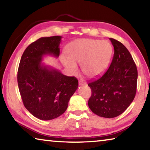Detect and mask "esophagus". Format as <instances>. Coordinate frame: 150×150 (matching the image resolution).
<instances>
[{
    "label": "esophagus",
    "mask_w": 150,
    "mask_h": 150,
    "mask_svg": "<svg viewBox=\"0 0 150 150\" xmlns=\"http://www.w3.org/2000/svg\"><path fill=\"white\" fill-rule=\"evenodd\" d=\"M79 85H81V86H82V85H86V82H85L84 80L81 79V80L79 81Z\"/></svg>",
    "instance_id": "esophagus-1"
}]
</instances>
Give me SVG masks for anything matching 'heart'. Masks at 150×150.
Segmentation results:
<instances>
[{
    "mask_svg": "<svg viewBox=\"0 0 150 150\" xmlns=\"http://www.w3.org/2000/svg\"><path fill=\"white\" fill-rule=\"evenodd\" d=\"M69 55L63 54L62 61L71 73H76L81 64L83 72L88 77H96L105 71L110 62L112 48L106 40L81 38L71 42L67 47Z\"/></svg>",
    "mask_w": 150,
    "mask_h": 150,
    "instance_id": "obj_1",
    "label": "heart"
}]
</instances>
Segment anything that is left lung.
Wrapping results in <instances>:
<instances>
[{"label":"left lung","mask_w":150,"mask_h":150,"mask_svg":"<svg viewBox=\"0 0 150 150\" xmlns=\"http://www.w3.org/2000/svg\"><path fill=\"white\" fill-rule=\"evenodd\" d=\"M110 40L115 49L111 64L103 76L88 84L92 92L88 107L95 115L107 118L120 115L132 103L138 79L130 53L121 42Z\"/></svg>","instance_id":"1"}]
</instances>
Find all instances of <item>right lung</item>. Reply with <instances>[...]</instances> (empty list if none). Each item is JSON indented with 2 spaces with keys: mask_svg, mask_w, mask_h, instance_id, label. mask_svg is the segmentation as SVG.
Here are the masks:
<instances>
[{
  "mask_svg": "<svg viewBox=\"0 0 150 150\" xmlns=\"http://www.w3.org/2000/svg\"><path fill=\"white\" fill-rule=\"evenodd\" d=\"M61 40L59 35L41 38L27 47L20 62L17 79L22 102L40 120H52L64 113L78 88L75 77L42 63L46 55L59 57Z\"/></svg>",
  "mask_w": 150,
  "mask_h": 150,
  "instance_id": "obj_1",
  "label": "right lung"
}]
</instances>
